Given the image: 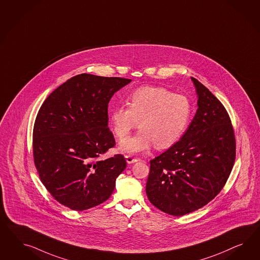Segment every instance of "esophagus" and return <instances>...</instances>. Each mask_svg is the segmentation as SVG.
Masks as SVG:
<instances>
[{
    "instance_id": "obj_1",
    "label": "esophagus",
    "mask_w": 260,
    "mask_h": 260,
    "mask_svg": "<svg viewBox=\"0 0 260 260\" xmlns=\"http://www.w3.org/2000/svg\"><path fill=\"white\" fill-rule=\"evenodd\" d=\"M126 160L127 164H134V163L138 162V160H139V159H137V158H134L133 156H131V155H126Z\"/></svg>"
}]
</instances>
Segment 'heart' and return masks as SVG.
<instances>
[{"mask_svg":"<svg viewBox=\"0 0 260 260\" xmlns=\"http://www.w3.org/2000/svg\"><path fill=\"white\" fill-rule=\"evenodd\" d=\"M127 106L111 110L110 126L119 141H123L139 122L140 131L122 142L119 151L126 154L145 152L152 146L163 150L175 144L188 128L192 106L184 95L158 87H143L127 98Z\"/></svg>","mask_w":260,"mask_h":260,"instance_id":"b5f03b06","label":"heart"}]
</instances>
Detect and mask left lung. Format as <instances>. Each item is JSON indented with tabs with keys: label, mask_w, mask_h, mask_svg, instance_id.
Instances as JSON below:
<instances>
[{
	"label": "left lung",
	"mask_w": 260,
	"mask_h": 260,
	"mask_svg": "<svg viewBox=\"0 0 260 260\" xmlns=\"http://www.w3.org/2000/svg\"><path fill=\"white\" fill-rule=\"evenodd\" d=\"M197 113L179 141L150 160L146 192L150 203L174 216L194 212L216 197L236 158V138L224 106L198 80Z\"/></svg>",
	"instance_id": "left-lung-1"
}]
</instances>
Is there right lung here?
<instances>
[{"mask_svg":"<svg viewBox=\"0 0 260 260\" xmlns=\"http://www.w3.org/2000/svg\"><path fill=\"white\" fill-rule=\"evenodd\" d=\"M131 79L83 73L43 103L33 128V157L50 194L74 211L105 202L126 167L121 154L102 160L115 140L109 124L111 97Z\"/></svg>","mask_w":260,"mask_h":260,"instance_id":"obj_1","label":"right lung"}]
</instances>
